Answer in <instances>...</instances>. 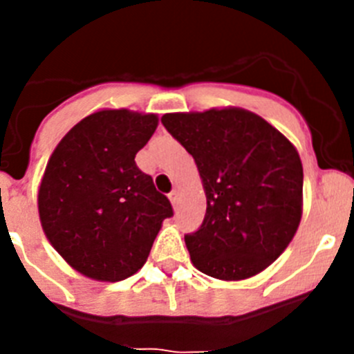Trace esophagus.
I'll return each mask as SVG.
<instances>
[{
    "label": "esophagus",
    "instance_id": "1",
    "mask_svg": "<svg viewBox=\"0 0 354 354\" xmlns=\"http://www.w3.org/2000/svg\"><path fill=\"white\" fill-rule=\"evenodd\" d=\"M168 198H170V202L174 204V207H175V205H177V202H179V192H177V189H174V192L168 195Z\"/></svg>",
    "mask_w": 354,
    "mask_h": 354
}]
</instances>
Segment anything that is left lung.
<instances>
[{"instance_id": "8db88e82", "label": "left lung", "mask_w": 354, "mask_h": 354, "mask_svg": "<svg viewBox=\"0 0 354 354\" xmlns=\"http://www.w3.org/2000/svg\"><path fill=\"white\" fill-rule=\"evenodd\" d=\"M162 126L193 156L207 209L184 236L196 270L236 282L264 271L289 246L303 212L298 150L243 108L167 113Z\"/></svg>"}]
</instances>
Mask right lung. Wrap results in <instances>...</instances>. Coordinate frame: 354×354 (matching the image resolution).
<instances>
[{"instance_id": "right-lung-1", "label": "right lung", "mask_w": 354, "mask_h": 354, "mask_svg": "<svg viewBox=\"0 0 354 354\" xmlns=\"http://www.w3.org/2000/svg\"><path fill=\"white\" fill-rule=\"evenodd\" d=\"M158 115L101 109L65 134L39 186L44 234L72 270L118 282L147 262L170 200L136 167Z\"/></svg>"}]
</instances>
